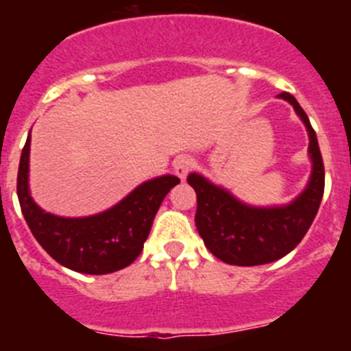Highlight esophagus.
Listing matches in <instances>:
<instances>
[{
	"instance_id": "34e87169",
	"label": "esophagus",
	"mask_w": 351,
	"mask_h": 351,
	"mask_svg": "<svg viewBox=\"0 0 351 351\" xmlns=\"http://www.w3.org/2000/svg\"><path fill=\"white\" fill-rule=\"evenodd\" d=\"M195 161L190 156H179L178 160L173 161V172L178 173V178L186 179V176L193 170Z\"/></svg>"
}]
</instances>
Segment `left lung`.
Returning <instances> with one entry per match:
<instances>
[{"instance_id":"1","label":"left lung","mask_w":351,"mask_h":351,"mask_svg":"<svg viewBox=\"0 0 351 351\" xmlns=\"http://www.w3.org/2000/svg\"><path fill=\"white\" fill-rule=\"evenodd\" d=\"M278 96L293 105L309 135L311 178L293 202L280 207L247 206L200 173L188 176V184L197 193L198 234L216 258L230 265H263L288 255L309 230L324 197L325 169L315 130L290 93Z\"/></svg>"}]
</instances>
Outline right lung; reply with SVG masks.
Returning a JSON list of instances; mask_svg holds the SVG:
<instances>
[{
    "label": "right lung",
    "instance_id": "right-lung-1",
    "mask_svg": "<svg viewBox=\"0 0 351 351\" xmlns=\"http://www.w3.org/2000/svg\"><path fill=\"white\" fill-rule=\"evenodd\" d=\"M29 142L21 154L17 197L31 234L63 267L82 274H108L128 267L144 247L153 219L163 198L179 184L176 176H161L142 182L119 204L86 218H61L45 213L31 198Z\"/></svg>",
    "mask_w": 351,
    "mask_h": 351
}]
</instances>
